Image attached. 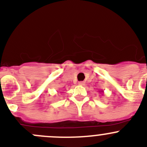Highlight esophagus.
Masks as SVG:
<instances>
[{"mask_svg":"<svg viewBox=\"0 0 147 147\" xmlns=\"http://www.w3.org/2000/svg\"><path fill=\"white\" fill-rule=\"evenodd\" d=\"M84 84H85V82H83V81H81V82H78V84H79V85H81V86H84Z\"/></svg>","mask_w":147,"mask_h":147,"instance_id":"1","label":"esophagus"}]
</instances>
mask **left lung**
Segmentation results:
<instances>
[{"mask_svg":"<svg viewBox=\"0 0 147 147\" xmlns=\"http://www.w3.org/2000/svg\"><path fill=\"white\" fill-rule=\"evenodd\" d=\"M100 92H103V91H100Z\"/></svg>","mask_w":147,"mask_h":147,"instance_id":"obj_1","label":"left lung"}]
</instances>
